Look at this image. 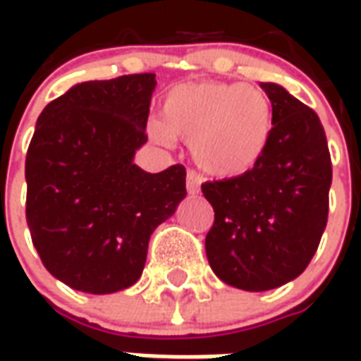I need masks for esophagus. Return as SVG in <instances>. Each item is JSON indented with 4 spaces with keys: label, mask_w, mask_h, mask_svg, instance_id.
Listing matches in <instances>:
<instances>
[{
    "label": "esophagus",
    "mask_w": 361,
    "mask_h": 361,
    "mask_svg": "<svg viewBox=\"0 0 361 361\" xmlns=\"http://www.w3.org/2000/svg\"><path fill=\"white\" fill-rule=\"evenodd\" d=\"M185 183H188V193H189V195H197V193H199V185H201V176H199L195 170H188V178H185Z\"/></svg>",
    "instance_id": "1"
}]
</instances>
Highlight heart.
<instances>
[{
  "mask_svg": "<svg viewBox=\"0 0 361 361\" xmlns=\"http://www.w3.org/2000/svg\"><path fill=\"white\" fill-rule=\"evenodd\" d=\"M162 121L164 127L152 126L158 141H166L170 133L191 142L203 172L235 178L250 172L265 152L272 133V102L259 87L188 82L168 92Z\"/></svg>",
  "mask_w": 361,
  "mask_h": 361,
  "instance_id": "b5f03b06",
  "label": "heart"
}]
</instances>
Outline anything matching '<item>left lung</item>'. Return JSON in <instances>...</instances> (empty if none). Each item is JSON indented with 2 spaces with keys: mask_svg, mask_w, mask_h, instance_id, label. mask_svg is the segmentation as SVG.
<instances>
[{
  "mask_svg": "<svg viewBox=\"0 0 361 361\" xmlns=\"http://www.w3.org/2000/svg\"><path fill=\"white\" fill-rule=\"evenodd\" d=\"M261 89L272 102L263 157L238 178L201 185L214 209L204 238L209 265L222 282L247 292L279 288L305 271L325 232L333 181L317 114L274 82Z\"/></svg>",
  "mask_w": 361,
  "mask_h": 361,
  "instance_id": "obj_1",
  "label": "left lung"
}]
</instances>
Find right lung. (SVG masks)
Segmentation results:
<instances>
[{"label":"right lung","instance_id":"1","mask_svg":"<svg viewBox=\"0 0 361 361\" xmlns=\"http://www.w3.org/2000/svg\"><path fill=\"white\" fill-rule=\"evenodd\" d=\"M154 73L75 85L38 116L27 150V224L42 265L67 286L135 284L150 234L185 197V168L133 164L147 142Z\"/></svg>","mask_w":361,"mask_h":361}]
</instances>
